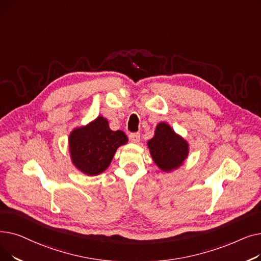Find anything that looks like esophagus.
Listing matches in <instances>:
<instances>
[{
  "instance_id": "obj_1",
  "label": "esophagus",
  "mask_w": 261,
  "mask_h": 261,
  "mask_svg": "<svg viewBox=\"0 0 261 261\" xmlns=\"http://www.w3.org/2000/svg\"><path fill=\"white\" fill-rule=\"evenodd\" d=\"M140 133H131L130 135H129V140H130V142H132V143H135V144H138L139 142H140Z\"/></svg>"
}]
</instances>
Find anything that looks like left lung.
<instances>
[{
    "instance_id": "obj_1",
    "label": "left lung",
    "mask_w": 261,
    "mask_h": 261,
    "mask_svg": "<svg viewBox=\"0 0 261 261\" xmlns=\"http://www.w3.org/2000/svg\"><path fill=\"white\" fill-rule=\"evenodd\" d=\"M150 154L160 169L170 172L183 165L188 156V143L166 122H160L154 136L147 143Z\"/></svg>"
}]
</instances>
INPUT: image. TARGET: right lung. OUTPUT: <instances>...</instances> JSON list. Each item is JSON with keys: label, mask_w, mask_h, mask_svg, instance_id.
<instances>
[{"label": "right lung", "mask_w": 261, "mask_h": 261, "mask_svg": "<svg viewBox=\"0 0 261 261\" xmlns=\"http://www.w3.org/2000/svg\"><path fill=\"white\" fill-rule=\"evenodd\" d=\"M128 142L120 130L112 131L108 120L98 116L87 126L74 129L68 138V147L75 167L87 175H98L111 163L119 146Z\"/></svg>", "instance_id": "1"}]
</instances>
